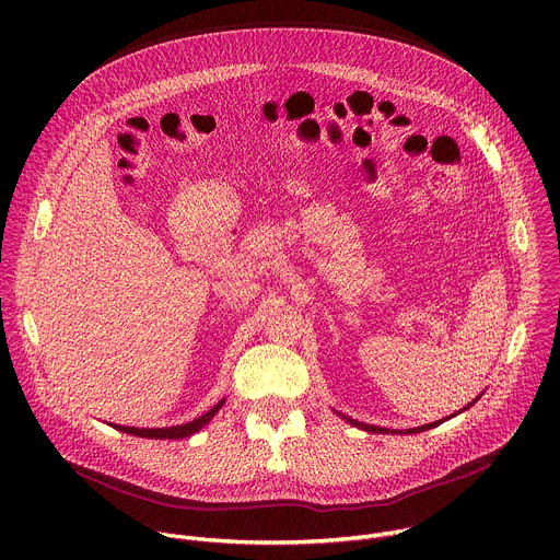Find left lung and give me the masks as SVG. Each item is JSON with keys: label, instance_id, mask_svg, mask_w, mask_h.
<instances>
[{"label": "left lung", "instance_id": "8db88e82", "mask_svg": "<svg viewBox=\"0 0 560 560\" xmlns=\"http://www.w3.org/2000/svg\"><path fill=\"white\" fill-rule=\"evenodd\" d=\"M352 425H357V428H363V430H368V432H387V430H383V428H376V425H365V423H359V421H352V419H348ZM441 423V421H439ZM439 423H430V425H423V428H417V430H408L406 434H415V432H423V430H430V428H434V425H439Z\"/></svg>", "mask_w": 560, "mask_h": 560}]
</instances>
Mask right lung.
I'll list each match as a JSON object with an SVG mask.
<instances>
[{
  "mask_svg": "<svg viewBox=\"0 0 560 560\" xmlns=\"http://www.w3.org/2000/svg\"><path fill=\"white\" fill-rule=\"evenodd\" d=\"M223 404V401H221ZM221 404H217L212 410H208L206 415H201L199 419L184 423V425H175V428H156V430H139V428H126V425H115V430L126 432V434H135L141 439H186L190 434H195L197 430H201L212 417L214 412L221 408Z\"/></svg>",
  "mask_w": 560,
  "mask_h": 560,
  "instance_id": "obj_1",
  "label": "right lung"
}]
</instances>
